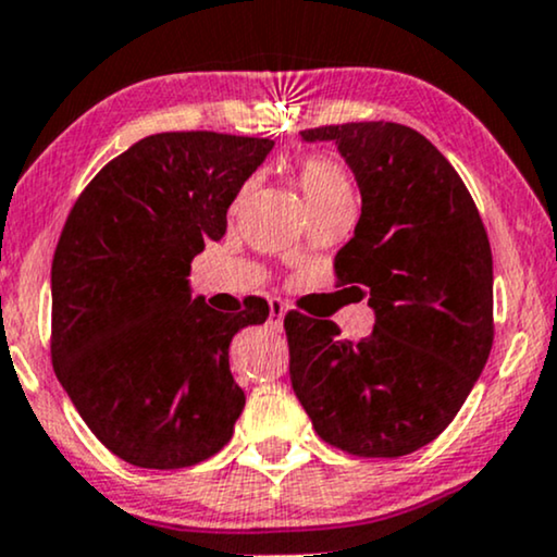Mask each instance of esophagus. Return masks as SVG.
<instances>
[{"label": "esophagus", "mask_w": 557, "mask_h": 557, "mask_svg": "<svg viewBox=\"0 0 557 557\" xmlns=\"http://www.w3.org/2000/svg\"><path fill=\"white\" fill-rule=\"evenodd\" d=\"M283 319H285V304L280 298H270V327L274 332L283 330Z\"/></svg>", "instance_id": "1"}]
</instances>
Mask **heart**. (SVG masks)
Returning a JSON list of instances; mask_svg holds the SVG:
<instances>
[{
  "label": "heart",
  "mask_w": 557,
  "mask_h": 557,
  "mask_svg": "<svg viewBox=\"0 0 557 557\" xmlns=\"http://www.w3.org/2000/svg\"><path fill=\"white\" fill-rule=\"evenodd\" d=\"M298 185L309 209L335 201H354V183H350L348 170L332 157H306L298 164Z\"/></svg>",
  "instance_id": "obj_1"
}]
</instances>
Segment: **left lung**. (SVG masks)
Wrapping results in <instances>:
<instances>
[{
	"label": "left lung",
	"instance_id": "obj_1",
	"mask_svg": "<svg viewBox=\"0 0 557 557\" xmlns=\"http://www.w3.org/2000/svg\"><path fill=\"white\" fill-rule=\"evenodd\" d=\"M300 136L335 140L359 183V225L335 277L367 293L376 322L350 343L330 319L290 311L293 389L327 445L408 456L445 432L490 359L487 230L453 164L413 127L376 120Z\"/></svg>",
	"mask_w": 557,
	"mask_h": 557
}]
</instances>
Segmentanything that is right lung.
<instances>
[{
	"label": "right lung",
	"instance_id": "right-lung-1",
	"mask_svg": "<svg viewBox=\"0 0 557 557\" xmlns=\"http://www.w3.org/2000/svg\"><path fill=\"white\" fill-rule=\"evenodd\" d=\"M274 140L157 133L104 164L70 209L52 259L57 380L107 450L140 469L196 466L233 437L246 395L233 335L267 300L220 314L190 300V261Z\"/></svg>",
	"mask_w": 557,
	"mask_h": 557
}]
</instances>
